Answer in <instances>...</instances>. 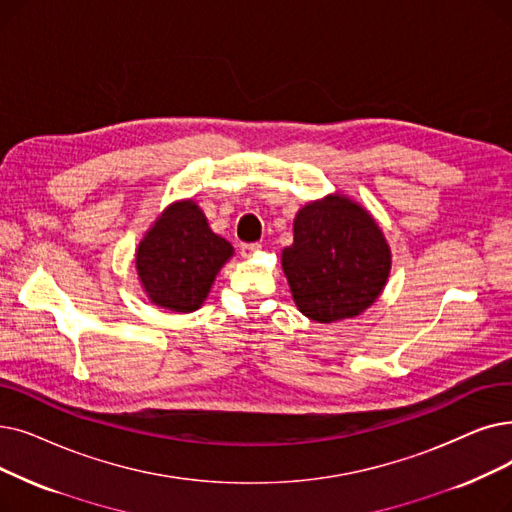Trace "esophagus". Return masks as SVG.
<instances>
[{
  "label": "esophagus",
  "instance_id": "1",
  "mask_svg": "<svg viewBox=\"0 0 512 512\" xmlns=\"http://www.w3.org/2000/svg\"><path fill=\"white\" fill-rule=\"evenodd\" d=\"M259 251H261V244H259V242H244L242 247H240V255H242L244 259H249V257L257 255Z\"/></svg>",
  "mask_w": 512,
  "mask_h": 512
}]
</instances>
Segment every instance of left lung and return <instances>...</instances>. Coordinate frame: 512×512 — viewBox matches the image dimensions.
<instances>
[{
    "mask_svg": "<svg viewBox=\"0 0 512 512\" xmlns=\"http://www.w3.org/2000/svg\"><path fill=\"white\" fill-rule=\"evenodd\" d=\"M282 270L303 316L337 322L360 316L389 278L391 249L372 215L343 194L299 209Z\"/></svg>",
    "mask_w": 512,
    "mask_h": 512,
    "instance_id": "1",
    "label": "left lung"
}]
</instances>
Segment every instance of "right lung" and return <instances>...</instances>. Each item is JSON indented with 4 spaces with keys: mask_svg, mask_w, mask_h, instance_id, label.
Masks as SVG:
<instances>
[{
    "mask_svg": "<svg viewBox=\"0 0 512 512\" xmlns=\"http://www.w3.org/2000/svg\"><path fill=\"white\" fill-rule=\"evenodd\" d=\"M234 255L194 201L169 205L146 232L136 251V270L148 299L165 309H198L217 272Z\"/></svg>",
    "mask_w": 512,
    "mask_h": 512,
    "instance_id": "add662e5",
    "label": "right lung"
}]
</instances>
